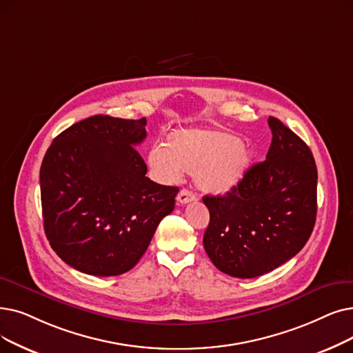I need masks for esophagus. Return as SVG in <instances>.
Instances as JSON below:
<instances>
[{
	"instance_id": "1",
	"label": "esophagus",
	"mask_w": 353,
	"mask_h": 353,
	"mask_svg": "<svg viewBox=\"0 0 353 353\" xmlns=\"http://www.w3.org/2000/svg\"><path fill=\"white\" fill-rule=\"evenodd\" d=\"M176 199H177V203L186 205V203H190V202L196 201V194H194L193 192L188 190V189H183V190L179 192V194H177Z\"/></svg>"
}]
</instances>
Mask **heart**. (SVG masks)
<instances>
[{
  "label": "heart",
  "instance_id": "heart-1",
  "mask_svg": "<svg viewBox=\"0 0 353 353\" xmlns=\"http://www.w3.org/2000/svg\"><path fill=\"white\" fill-rule=\"evenodd\" d=\"M252 151L235 134L219 130L181 128L167 135L164 147L148 152V165L161 181L176 183L194 173L205 192L222 194L239 185L252 164Z\"/></svg>",
  "mask_w": 353,
  "mask_h": 353
}]
</instances>
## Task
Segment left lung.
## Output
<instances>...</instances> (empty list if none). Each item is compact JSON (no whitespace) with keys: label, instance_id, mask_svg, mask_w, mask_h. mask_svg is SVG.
<instances>
[{"label":"left lung","instance_id":"1","mask_svg":"<svg viewBox=\"0 0 353 353\" xmlns=\"http://www.w3.org/2000/svg\"><path fill=\"white\" fill-rule=\"evenodd\" d=\"M272 141L264 161L250 167L223 196H205L210 221L203 247L213 265L254 279L293 258L309 241L317 212V168L299 135L270 117Z\"/></svg>","mask_w":353,"mask_h":353}]
</instances>
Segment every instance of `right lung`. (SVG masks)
Returning <instances> with one entry per match:
<instances>
[{
  "mask_svg": "<svg viewBox=\"0 0 353 353\" xmlns=\"http://www.w3.org/2000/svg\"><path fill=\"white\" fill-rule=\"evenodd\" d=\"M145 118L94 115L60 132L40 167L44 232L53 251L81 272L111 277L130 271L179 188L145 177L135 145Z\"/></svg>",
  "mask_w": 353,
  "mask_h": 353,
  "instance_id": "right-lung-1",
  "label": "right lung"
}]
</instances>
